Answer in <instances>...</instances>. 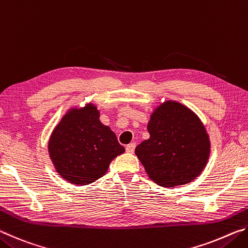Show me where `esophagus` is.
I'll use <instances>...</instances> for the list:
<instances>
[{
    "mask_svg": "<svg viewBox=\"0 0 248 248\" xmlns=\"http://www.w3.org/2000/svg\"><path fill=\"white\" fill-rule=\"evenodd\" d=\"M134 149H136V143H129L127 145V148H125V151H127L128 153H133L134 152Z\"/></svg>",
    "mask_w": 248,
    "mask_h": 248,
    "instance_id": "1",
    "label": "esophagus"
}]
</instances>
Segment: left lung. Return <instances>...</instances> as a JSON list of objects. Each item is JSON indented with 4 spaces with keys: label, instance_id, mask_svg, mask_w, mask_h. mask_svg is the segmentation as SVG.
Wrapping results in <instances>:
<instances>
[{
    "label": "left lung",
    "instance_id": "left-lung-1",
    "mask_svg": "<svg viewBox=\"0 0 248 248\" xmlns=\"http://www.w3.org/2000/svg\"><path fill=\"white\" fill-rule=\"evenodd\" d=\"M148 130L150 138L134 153L150 179L159 186L176 187L199 177L211 143L196 112L176 100H164L151 112Z\"/></svg>",
    "mask_w": 248,
    "mask_h": 248
}]
</instances>
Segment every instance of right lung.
Returning a JSON list of instances; mask_svg holds the SVG:
<instances>
[{"label":"right lung","mask_w":248,"mask_h":248,"mask_svg":"<svg viewBox=\"0 0 248 248\" xmlns=\"http://www.w3.org/2000/svg\"><path fill=\"white\" fill-rule=\"evenodd\" d=\"M94 103L70 107L54 127L48 153L57 173L73 185L85 186L107 173L109 164L124 153L116 134L99 120Z\"/></svg>","instance_id":"add662e5"}]
</instances>
